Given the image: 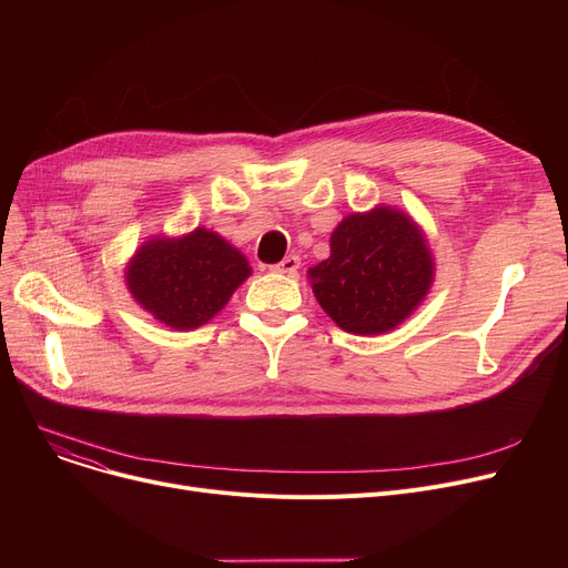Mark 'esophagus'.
Returning a JSON list of instances; mask_svg holds the SVG:
<instances>
[{"label": "esophagus", "instance_id": "esophagus-1", "mask_svg": "<svg viewBox=\"0 0 568 568\" xmlns=\"http://www.w3.org/2000/svg\"><path fill=\"white\" fill-rule=\"evenodd\" d=\"M300 264H302L300 255H285V257H283L278 264H274L272 268H274V272H278V274L294 276V274H296V268H300Z\"/></svg>", "mask_w": 568, "mask_h": 568}]
</instances>
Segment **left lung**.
<instances>
[{"label":"left lung","mask_w":568,"mask_h":568,"mask_svg":"<svg viewBox=\"0 0 568 568\" xmlns=\"http://www.w3.org/2000/svg\"><path fill=\"white\" fill-rule=\"evenodd\" d=\"M320 306L349 334H384L422 304L433 260L422 230L389 206L352 214L332 234V255L308 272Z\"/></svg>","instance_id":"1"}]
</instances>
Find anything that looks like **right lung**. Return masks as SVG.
<instances>
[{
	"instance_id": "1",
	"label": "right lung",
	"mask_w": 568,
	"mask_h": 568,
	"mask_svg": "<svg viewBox=\"0 0 568 568\" xmlns=\"http://www.w3.org/2000/svg\"><path fill=\"white\" fill-rule=\"evenodd\" d=\"M251 274L246 257L204 227L182 239H152L133 257L126 281L135 302L174 329L212 320Z\"/></svg>"
}]
</instances>
